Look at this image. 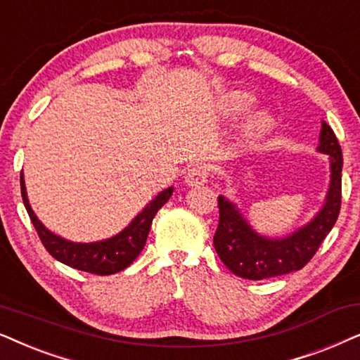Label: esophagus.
<instances>
[{
	"label": "esophagus",
	"instance_id": "obj_1",
	"mask_svg": "<svg viewBox=\"0 0 360 360\" xmlns=\"http://www.w3.org/2000/svg\"><path fill=\"white\" fill-rule=\"evenodd\" d=\"M186 184L188 186H202L207 183V169L204 166H193L186 171Z\"/></svg>",
	"mask_w": 360,
	"mask_h": 360
}]
</instances>
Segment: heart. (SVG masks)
Segmentation results:
<instances>
[{
    "label": "heart",
    "instance_id": "1",
    "mask_svg": "<svg viewBox=\"0 0 360 360\" xmlns=\"http://www.w3.org/2000/svg\"><path fill=\"white\" fill-rule=\"evenodd\" d=\"M252 107H253V98L248 97V95L238 94L225 103L222 113L224 117L236 120L238 117H242V115H245ZM271 128H273L271 115L266 112L257 113L255 117L248 120L245 130H243V140H245V143H255L258 140H262V138H265L268 133L271 131Z\"/></svg>",
    "mask_w": 360,
    "mask_h": 360
}]
</instances>
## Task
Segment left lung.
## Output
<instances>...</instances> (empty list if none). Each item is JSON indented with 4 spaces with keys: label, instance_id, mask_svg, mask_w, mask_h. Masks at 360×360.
<instances>
[{
    "label": "left lung",
    "instance_id": "1",
    "mask_svg": "<svg viewBox=\"0 0 360 360\" xmlns=\"http://www.w3.org/2000/svg\"><path fill=\"white\" fill-rule=\"evenodd\" d=\"M319 153L329 156V188L321 209L313 219L283 237L258 233L232 200L219 195V227L214 247L220 260L233 275L247 280L286 275L298 271L318 250L321 242L336 224L341 210L342 151L334 131L321 122Z\"/></svg>",
    "mask_w": 360,
    "mask_h": 360
}]
</instances>
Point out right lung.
Segmentation results:
<instances>
[{
    "label": "right lung",
    "instance_id": "right-lung-1",
    "mask_svg": "<svg viewBox=\"0 0 360 360\" xmlns=\"http://www.w3.org/2000/svg\"><path fill=\"white\" fill-rule=\"evenodd\" d=\"M172 191H174V188L169 186V188L158 193V195H155L143 207L141 212H138L133 217L127 227L120 230L117 236L97 242H72L51 232L37 219L30 204V199H27L26 183H24V176L21 172V195L24 207L30 214L31 222L34 225L37 236H39L46 250L64 265L77 268V270L95 273V275H113V273L122 271L128 265H131L133 260L140 255L143 247H145L153 219H155L158 210L171 198Z\"/></svg>",
    "mask_w": 360,
    "mask_h": 360
}]
</instances>
